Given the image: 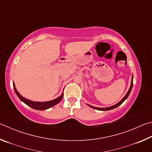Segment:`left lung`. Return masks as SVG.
Here are the masks:
<instances>
[{
  "mask_svg": "<svg viewBox=\"0 0 152 152\" xmlns=\"http://www.w3.org/2000/svg\"><path fill=\"white\" fill-rule=\"evenodd\" d=\"M133 75H132V82H131V86L129 89L128 92H127V94H125V96L123 98L122 100L121 101H119L118 103H117L116 104L113 105V106H111V107H107V108H99V107H93V106H91V105H89L88 104L89 107H91L92 108H93V109H96V110H112L113 109H115V108H117V107L120 106L121 104L123 102H124L126 99H127V97L129 96V95L130 92H131V91H132V87H133Z\"/></svg>",
  "mask_w": 152,
  "mask_h": 152,
  "instance_id": "obj_1",
  "label": "left lung"
}]
</instances>
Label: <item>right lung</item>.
<instances>
[{
	"label": "right lung",
	"instance_id": "1",
	"mask_svg": "<svg viewBox=\"0 0 152 152\" xmlns=\"http://www.w3.org/2000/svg\"><path fill=\"white\" fill-rule=\"evenodd\" d=\"M13 87H14L15 92H16L17 95L18 96V97L19 98V99L20 100V101L23 102L25 104H26L29 107H31L32 109H35V110H46V109H49V108L52 107L53 106H54V105L57 104L58 102H60L61 101V99H62V98L64 96V94L62 93L61 96L58 97L57 99L52 100V101H46V102H35V101H30V100H29V99H25V98L23 97L17 91L14 83H13Z\"/></svg>",
	"mask_w": 152,
	"mask_h": 152
}]
</instances>
